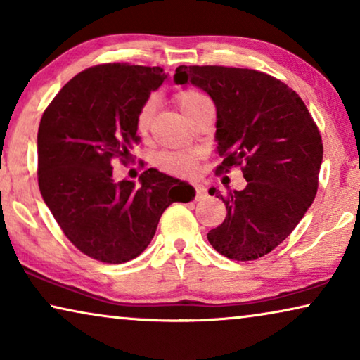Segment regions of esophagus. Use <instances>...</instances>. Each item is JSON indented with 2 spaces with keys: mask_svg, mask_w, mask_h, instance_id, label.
<instances>
[{
  "mask_svg": "<svg viewBox=\"0 0 360 360\" xmlns=\"http://www.w3.org/2000/svg\"><path fill=\"white\" fill-rule=\"evenodd\" d=\"M195 191H196V200L200 201V200H205L206 198V195H207V190L205 188V185H201V184H195Z\"/></svg>",
  "mask_w": 360,
  "mask_h": 360,
  "instance_id": "1",
  "label": "esophagus"
}]
</instances>
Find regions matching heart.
Segmentation results:
<instances>
[{"label":"heart","instance_id":"b5f03b06","mask_svg":"<svg viewBox=\"0 0 360 360\" xmlns=\"http://www.w3.org/2000/svg\"><path fill=\"white\" fill-rule=\"evenodd\" d=\"M175 102L179 103L180 110L188 120L193 113L201 110L202 107L212 105L210 97L198 89H184L175 96ZM154 98H148L141 103L136 113V129L139 134L149 131L150 123L154 117ZM155 165L165 172V174L175 176H191L198 167V155L193 153H175V150H165L155 158Z\"/></svg>","mask_w":360,"mask_h":360}]
</instances>
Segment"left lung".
I'll return each instance as SVG.
<instances>
[{
	"label": "left lung",
	"instance_id": "left-lung-1",
	"mask_svg": "<svg viewBox=\"0 0 360 360\" xmlns=\"http://www.w3.org/2000/svg\"><path fill=\"white\" fill-rule=\"evenodd\" d=\"M176 84L200 87L217 110L216 174L233 165L247 180L243 190L216 188L227 216L207 233L224 257L262 258L289 237L319 190L323 144L319 127L299 94L257 70L227 66H179Z\"/></svg>",
	"mask_w": 360,
	"mask_h": 360
}]
</instances>
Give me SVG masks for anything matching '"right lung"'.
Listing matches in <instances>:
<instances>
[{
	"instance_id": "1",
	"label": "right lung",
	"mask_w": 360,
	"mask_h": 360,
	"mask_svg": "<svg viewBox=\"0 0 360 360\" xmlns=\"http://www.w3.org/2000/svg\"><path fill=\"white\" fill-rule=\"evenodd\" d=\"M160 66L97 65L61 87L40 120L39 188L70 242L97 262L118 264L144 252L162 212L188 202L195 188L155 169L134 181L113 180L139 143L136 113L162 84Z\"/></svg>"
}]
</instances>
